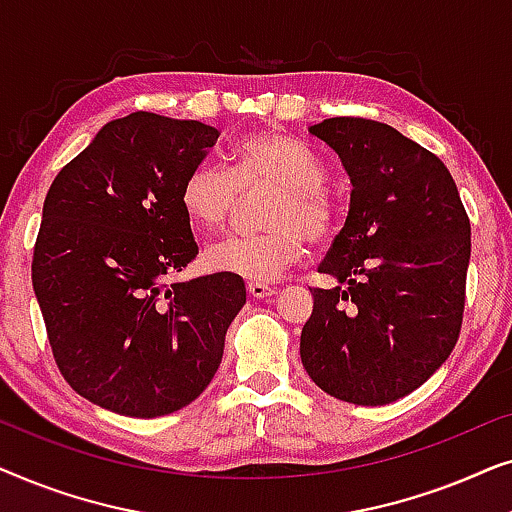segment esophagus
I'll return each mask as SVG.
<instances>
[{
	"label": "esophagus",
	"mask_w": 512,
	"mask_h": 512,
	"mask_svg": "<svg viewBox=\"0 0 512 512\" xmlns=\"http://www.w3.org/2000/svg\"><path fill=\"white\" fill-rule=\"evenodd\" d=\"M247 291H249L251 298H268V296H272V293H275V289H272V286L265 284V282H249Z\"/></svg>",
	"instance_id": "34e87169"
}]
</instances>
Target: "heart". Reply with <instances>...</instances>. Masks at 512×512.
<instances>
[{
  "mask_svg": "<svg viewBox=\"0 0 512 512\" xmlns=\"http://www.w3.org/2000/svg\"><path fill=\"white\" fill-rule=\"evenodd\" d=\"M230 173L202 163L186 174L179 205L200 233H216L233 216L240 188L275 186L265 223L270 230L254 237H228L205 251L212 272L251 282H270L296 265L305 244H324L338 226V200L324 184L321 160L303 142L284 132H261L235 144Z\"/></svg>",
  "mask_w": 512,
  "mask_h": 512,
  "instance_id": "1",
  "label": "heart"
}]
</instances>
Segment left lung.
Listing matches in <instances>:
<instances>
[{
    "label": "left lung",
    "mask_w": 512,
    "mask_h": 512,
    "mask_svg": "<svg viewBox=\"0 0 512 512\" xmlns=\"http://www.w3.org/2000/svg\"><path fill=\"white\" fill-rule=\"evenodd\" d=\"M310 135L338 153L352 200L319 265L340 284L310 289L300 359L340 401L394 403L422 387L457 345L471 221L443 160L391 125L338 116L312 125Z\"/></svg>",
    "instance_id": "1"
}]
</instances>
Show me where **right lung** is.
Wrapping results in <instances>:
<instances>
[{"instance_id": "right-lung-1", "label": "right lung", "mask_w": 512, "mask_h": 512, "mask_svg": "<svg viewBox=\"0 0 512 512\" xmlns=\"http://www.w3.org/2000/svg\"><path fill=\"white\" fill-rule=\"evenodd\" d=\"M219 135L135 111L104 125L48 188L32 286L62 377L100 408L170 415L219 368L247 303L242 277L170 282L198 256L181 184Z\"/></svg>"}]
</instances>
